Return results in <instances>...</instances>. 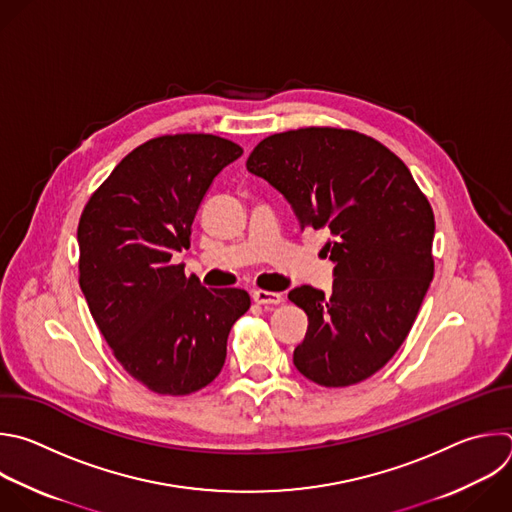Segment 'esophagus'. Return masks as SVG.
Segmentation results:
<instances>
[{
  "mask_svg": "<svg viewBox=\"0 0 512 512\" xmlns=\"http://www.w3.org/2000/svg\"><path fill=\"white\" fill-rule=\"evenodd\" d=\"M253 301L257 305H277L283 301V295L281 293H275V291H253Z\"/></svg>",
  "mask_w": 512,
  "mask_h": 512,
  "instance_id": "34e87169",
  "label": "esophagus"
}]
</instances>
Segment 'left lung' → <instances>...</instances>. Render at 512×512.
Listing matches in <instances>:
<instances>
[{
    "mask_svg": "<svg viewBox=\"0 0 512 512\" xmlns=\"http://www.w3.org/2000/svg\"><path fill=\"white\" fill-rule=\"evenodd\" d=\"M249 173L273 185L301 227L327 233L331 293L301 285L289 299L307 313L295 368L325 388L380 372L408 337L434 277V213L408 166L376 138L305 126L263 138Z\"/></svg>",
    "mask_w": 512,
    "mask_h": 512,
    "instance_id": "8db88e82",
    "label": "left lung"
}]
</instances>
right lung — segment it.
<instances>
[{"instance_id":"right-lung-1","label":"right lung","mask_w":512,"mask_h":512,"mask_svg":"<svg viewBox=\"0 0 512 512\" xmlns=\"http://www.w3.org/2000/svg\"><path fill=\"white\" fill-rule=\"evenodd\" d=\"M243 148L205 134H164L126 154L78 223V279L90 313L130 378L158 396H189L223 370L243 289H207L173 257L191 247L197 209Z\"/></svg>"}]
</instances>
